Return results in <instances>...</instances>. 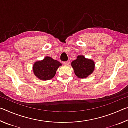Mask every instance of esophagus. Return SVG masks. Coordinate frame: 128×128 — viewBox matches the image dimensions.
Here are the masks:
<instances>
[{
	"instance_id": "1",
	"label": "esophagus",
	"mask_w": 128,
	"mask_h": 128,
	"mask_svg": "<svg viewBox=\"0 0 128 128\" xmlns=\"http://www.w3.org/2000/svg\"><path fill=\"white\" fill-rule=\"evenodd\" d=\"M62 64H63L64 66H68V65L70 64V62H69V61L64 62H62Z\"/></svg>"
}]
</instances>
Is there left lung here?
<instances>
[{"label": "left lung", "instance_id": "obj_1", "mask_svg": "<svg viewBox=\"0 0 128 128\" xmlns=\"http://www.w3.org/2000/svg\"><path fill=\"white\" fill-rule=\"evenodd\" d=\"M71 65L76 76L80 78L88 76L94 69V62L91 59H88L84 56H78L76 60H73Z\"/></svg>", "mask_w": 128, "mask_h": 128}]
</instances>
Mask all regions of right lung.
I'll return each mask as SVG.
<instances>
[{"label": "right lung", "instance_id": "right-lung-1", "mask_svg": "<svg viewBox=\"0 0 128 128\" xmlns=\"http://www.w3.org/2000/svg\"><path fill=\"white\" fill-rule=\"evenodd\" d=\"M62 64L59 62L46 56L42 61L36 62L33 66L34 74L41 80H50L56 74V70Z\"/></svg>", "mask_w": 128, "mask_h": 128}]
</instances>
